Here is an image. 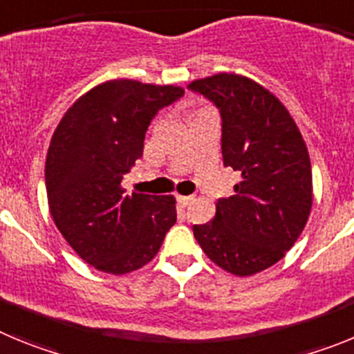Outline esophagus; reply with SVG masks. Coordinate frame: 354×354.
Instances as JSON below:
<instances>
[{
  "label": "esophagus",
  "instance_id": "34e87169",
  "mask_svg": "<svg viewBox=\"0 0 354 354\" xmlns=\"http://www.w3.org/2000/svg\"><path fill=\"white\" fill-rule=\"evenodd\" d=\"M192 200H193L192 195H177V202H179L183 207H186L187 204H192Z\"/></svg>",
  "mask_w": 354,
  "mask_h": 354
}]
</instances>
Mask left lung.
Listing matches in <instances>:
<instances>
[{"label": "left lung", "mask_w": 354, "mask_h": 354, "mask_svg": "<svg viewBox=\"0 0 354 354\" xmlns=\"http://www.w3.org/2000/svg\"><path fill=\"white\" fill-rule=\"evenodd\" d=\"M221 117L223 165L239 175L234 195L220 198L211 223L193 225L209 259L250 277L292 248L312 207V167L301 133L286 106L261 84L234 74L193 81Z\"/></svg>", "instance_id": "left-lung-1"}]
</instances>
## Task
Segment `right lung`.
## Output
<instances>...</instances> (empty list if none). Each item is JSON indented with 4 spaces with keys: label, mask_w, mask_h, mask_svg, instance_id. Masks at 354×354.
Returning a JSON list of instances; mask_svg holds the SVG:
<instances>
[{
    "label": "right lung",
    "mask_w": 354,
    "mask_h": 354,
    "mask_svg": "<svg viewBox=\"0 0 354 354\" xmlns=\"http://www.w3.org/2000/svg\"><path fill=\"white\" fill-rule=\"evenodd\" d=\"M183 95L179 86L108 81L80 97L56 127L46 159L49 211L72 250L95 270H138L177 221L174 196H129L120 183L142 158L152 118Z\"/></svg>",
    "instance_id": "1"
}]
</instances>
